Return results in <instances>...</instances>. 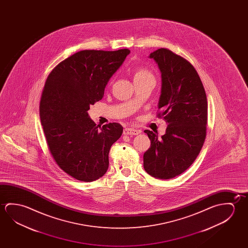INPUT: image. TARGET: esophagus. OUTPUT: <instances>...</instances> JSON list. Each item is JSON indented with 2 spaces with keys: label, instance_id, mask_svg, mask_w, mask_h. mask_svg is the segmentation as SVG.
<instances>
[{
  "label": "esophagus",
  "instance_id": "34e87169",
  "mask_svg": "<svg viewBox=\"0 0 248 248\" xmlns=\"http://www.w3.org/2000/svg\"><path fill=\"white\" fill-rule=\"evenodd\" d=\"M140 132H141L140 130H135V129H132V128H125V129L124 130V134L130 135V136H132V135H138Z\"/></svg>",
  "mask_w": 248,
  "mask_h": 248
}]
</instances>
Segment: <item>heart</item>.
Wrapping results in <instances>:
<instances>
[{
	"label": "heart",
	"instance_id": "b5f03b06",
	"mask_svg": "<svg viewBox=\"0 0 248 248\" xmlns=\"http://www.w3.org/2000/svg\"><path fill=\"white\" fill-rule=\"evenodd\" d=\"M134 80H138V79H145V78H154L153 74L150 73V71H148L144 68H138L134 73L133 76Z\"/></svg>",
	"mask_w": 248,
	"mask_h": 248
}]
</instances>
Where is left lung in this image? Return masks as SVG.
<instances>
[{
    "label": "left lung",
    "mask_w": 248,
    "mask_h": 248,
    "mask_svg": "<svg viewBox=\"0 0 248 248\" xmlns=\"http://www.w3.org/2000/svg\"><path fill=\"white\" fill-rule=\"evenodd\" d=\"M162 73L159 118L168 124L158 138L145 130L150 148L143 155V168L155 178L168 180L181 175L198 156L206 138L207 101L202 82L195 67L166 48L150 54Z\"/></svg>",
    "instance_id": "1"
}]
</instances>
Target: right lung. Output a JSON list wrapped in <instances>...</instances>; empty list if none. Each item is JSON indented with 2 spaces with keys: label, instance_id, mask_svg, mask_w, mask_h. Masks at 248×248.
I'll return each mask as SVG.
<instances>
[{
  "label": "right lung",
  "instance_id": "1",
  "mask_svg": "<svg viewBox=\"0 0 248 248\" xmlns=\"http://www.w3.org/2000/svg\"><path fill=\"white\" fill-rule=\"evenodd\" d=\"M129 49L84 50L61 62L46 78L40 117L49 150L62 170L81 182H93L109 167L110 147L123 127H100L90 118V106L101 100L110 78Z\"/></svg>",
  "mask_w": 248,
  "mask_h": 248
}]
</instances>
